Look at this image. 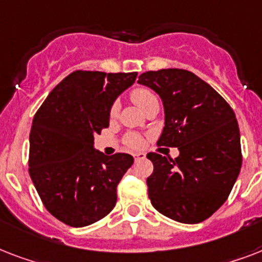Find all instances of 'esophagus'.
Masks as SVG:
<instances>
[{"mask_svg":"<svg viewBox=\"0 0 262 262\" xmlns=\"http://www.w3.org/2000/svg\"><path fill=\"white\" fill-rule=\"evenodd\" d=\"M133 158H135V160L144 159V158H145V154H143V152H139V154H135V155H133Z\"/></svg>","mask_w":262,"mask_h":262,"instance_id":"1","label":"esophagus"}]
</instances>
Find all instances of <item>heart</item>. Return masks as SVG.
Returning a JSON list of instances; mask_svg holds the SVG:
<instances>
[{
    "instance_id": "obj_1",
    "label": "heart",
    "mask_w": 262,
    "mask_h": 262,
    "mask_svg": "<svg viewBox=\"0 0 262 262\" xmlns=\"http://www.w3.org/2000/svg\"><path fill=\"white\" fill-rule=\"evenodd\" d=\"M130 99L140 107V108H143V110H145V108L154 102H158L156 95L154 94L151 90H148V88L144 87H137L132 91ZM118 111L119 103L115 100L110 107V113H108V114H110V118L114 119L115 117L118 115ZM123 144H125L127 148H130V149H139V148L143 147L144 139L143 136L139 135V133L129 132V133H126V135L123 136Z\"/></svg>"
}]
</instances>
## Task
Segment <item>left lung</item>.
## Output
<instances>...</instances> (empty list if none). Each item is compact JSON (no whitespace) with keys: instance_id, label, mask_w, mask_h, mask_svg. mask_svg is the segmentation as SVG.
<instances>
[{"instance_id":"obj_1","label":"left lung","mask_w":262,"mask_h":262,"mask_svg":"<svg viewBox=\"0 0 262 262\" xmlns=\"http://www.w3.org/2000/svg\"><path fill=\"white\" fill-rule=\"evenodd\" d=\"M139 83L163 100L166 122L158 145L179 149L175 159L147 155L154 163L147 178L152 205L179 223L204 222L223 205L241 171L235 113L209 84L185 69L145 72Z\"/></svg>"}]
</instances>
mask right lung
Instances as JSON below:
<instances>
[{
    "instance_id": "add662e5",
    "label": "right lung",
    "mask_w": 262,
    "mask_h": 262,
    "mask_svg": "<svg viewBox=\"0 0 262 262\" xmlns=\"http://www.w3.org/2000/svg\"><path fill=\"white\" fill-rule=\"evenodd\" d=\"M136 77L137 72H73L32 119L31 179L47 211L71 227L90 226L115 207L117 186L133 158L95 151L94 137L108 127L111 104Z\"/></svg>"
}]
</instances>
